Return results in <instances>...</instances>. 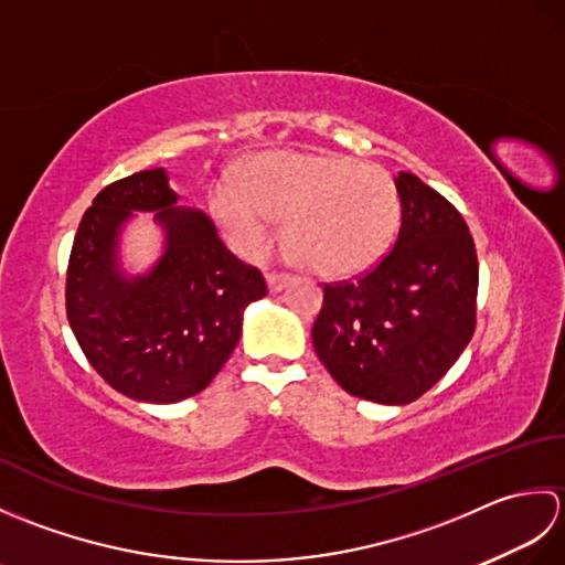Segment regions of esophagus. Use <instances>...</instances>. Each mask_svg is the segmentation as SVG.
Here are the masks:
<instances>
[{"mask_svg": "<svg viewBox=\"0 0 565 565\" xmlns=\"http://www.w3.org/2000/svg\"><path fill=\"white\" fill-rule=\"evenodd\" d=\"M289 281H291V274H286V271H269L267 274V284H269L271 294H279Z\"/></svg>", "mask_w": 565, "mask_h": 565, "instance_id": "34e87169", "label": "esophagus"}]
</instances>
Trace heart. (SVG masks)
Instances as JSON below:
<instances>
[{
  "mask_svg": "<svg viewBox=\"0 0 565 565\" xmlns=\"http://www.w3.org/2000/svg\"><path fill=\"white\" fill-rule=\"evenodd\" d=\"M213 213L247 257L267 255L276 245L274 221H286V245L303 267L344 276L388 249L401 199L379 167L344 154L279 150L252 160L243 179H223Z\"/></svg>",
  "mask_w": 565,
  "mask_h": 565,
  "instance_id": "heart-1",
  "label": "heart"
}]
</instances>
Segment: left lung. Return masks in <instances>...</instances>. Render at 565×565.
<instances>
[{
	"mask_svg": "<svg viewBox=\"0 0 565 565\" xmlns=\"http://www.w3.org/2000/svg\"><path fill=\"white\" fill-rule=\"evenodd\" d=\"M401 231L359 276L322 284L313 347L340 386L383 405L417 401L476 330L478 257L463 215L411 172L395 177Z\"/></svg>",
	"mask_w": 565,
	"mask_h": 565,
	"instance_id": "1",
	"label": "left lung"
}]
</instances>
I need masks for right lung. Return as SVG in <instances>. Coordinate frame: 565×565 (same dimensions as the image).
<instances>
[{"label": "right lung", "mask_w": 565, "mask_h": 565, "mask_svg": "<svg viewBox=\"0 0 565 565\" xmlns=\"http://www.w3.org/2000/svg\"><path fill=\"white\" fill-rule=\"evenodd\" d=\"M177 199L164 170L104 186L67 262L65 308L84 356L114 391L142 403H179L206 388L235 350L245 306L267 296L262 271ZM134 210H158L168 243L150 275L126 280L115 239Z\"/></svg>", "instance_id": "obj_1"}]
</instances>
